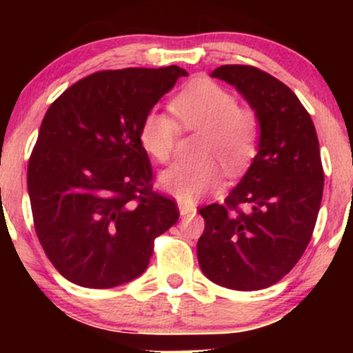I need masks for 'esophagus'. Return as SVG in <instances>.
I'll return each instance as SVG.
<instances>
[{"mask_svg":"<svg viewBox=\"0 0 353 353\" xmlns=\"http://www.w3.org/2000/svg\"><path fill=\"white\" fill-rule=\"evenodd\" d=\"M177 208H179V212H181L182 217H185V216H194V214H196V205L189 204V202L177 201Z\"/></svg>","mask_w":353,"mask_h":353,"instance_id":"34e87169","label":"esophagus"}]
</instances>
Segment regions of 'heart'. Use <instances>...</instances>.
<instances>
[{
	"instance_id": "b5f03b06",
	"label": "heart",
	"mask_w": 353,
	"mask_h": 353,
	"mask_svg": "<svg viewBox=\"0 0 353 353\" xmlns=\"http://www.w3.org/2000/svg\"><path fill=\"white\" fill-rule=\"evenodd\" d=\"M171 114L152 109L141 124V143L157 163L171 159L181 128L204 132L199 161H182L161 174V185L182 201H197L224 185L225 168L241 172L257 152L259 121L250 109L239 108L228 89L212 81H197L171 103Z\"/></svg>"
}]
</instances>
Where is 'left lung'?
<instances>
[{
	"label": "left lung",
	"instance_id": "obj_1",
	"mask_svg": "<svg viewBox=\"0 0 353 353\" xmlns=\"http://www.w3.org/2000/svg\"><path fill=\"white\" fill-rule=\"evenodd\" d=\"M210 76L244 96L261 136L257 156L224 204L199 209L205 228L197 259L217 285L261 290L289 274L310 242L323 192L317 132L292 89L269 72L225 64Z\"/></svg>",
	"mask_w": 353,
	"mask_h": 353
}]
</instances>
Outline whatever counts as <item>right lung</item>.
Returning a JSON list of instances; mask_svg holds the SVG:
<instances>
[{
  "mask_svg": "<svg viewBox=\"0 0 353 353\" xmlns=\"http://www.w3.org/2000/svg\"><path fill=\"white\" fill-rule=\"evenodd\" d=\"M188 71L179 66L99 71L48 109L28 164L36 236L64 279L111 289L139 277L154 241L179 219L152 190L141 124Z\"/></svg>",
  "mask_w": 353,
  "mask_h": 353,
  "instance_id": "right-lung-1",
  "label": "right lung"
}]
</instances>
